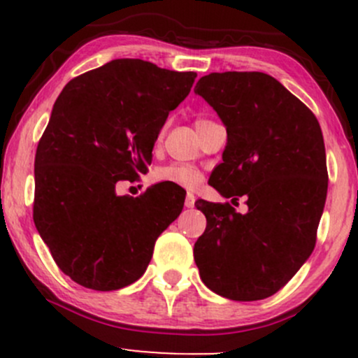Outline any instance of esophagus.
<instances>
[{
    "label": "esophagus",
    "instance_id": "34e87169",
    "mask_svg": "<svg viewBox=\"0 0 358 358\" xmlns=\"http://www.w3.org/2000/svg\"><path fill=\"white\" fill-rule=\"evenodd\" d=\"M185 207H187V208H193V207H195V195H192V193H188V195L185 196Z\"/></svg>",
    "mask_w": 358,
    "mask_h": 358
}]
</instances>
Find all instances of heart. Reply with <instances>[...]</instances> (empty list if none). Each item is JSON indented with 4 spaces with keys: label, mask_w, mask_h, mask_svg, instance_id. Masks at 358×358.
Listing matches in <instances>:
<instances>
[{
    "label": "heart",
    "mask_w": 358,
    "mask_h": 358,
    "mask_svg": "<svg viewBox=\"0 0 358 358\" xmlns=\"http://www.w3.org/2000/svg\"><path fill=\"white\" fill-rule=\"evenodd\" d=\"M208 119L199 117L195 121L196 129L203 126ZM153 178L156 183H170L176 185L182 188H196L203 182V173L199 168L192 165H185V163H171V165H165L156 168L153 171Z\"/></svg>",
    "instance_id": "1"
}]
</instances>
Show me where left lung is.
<instances>
[{"instance_id":"obj_1","label":"left lung","mask_w":358,"mask_h":358,"mask_svg":"<svg viewBox=\"0 0 358 358\" xmlns=\"http://www.w3.org/2000/svg\"><path fill=\"white\" fill-rule=\"evenodd\" d=\"M195 92L227 127L208 180L231 203L199 200L207 229L193 248L205 286L234 301H257L287 285L313 252L328 190L322 127L310 108L262 72H213Z\"/></svg>"}]
</instances>
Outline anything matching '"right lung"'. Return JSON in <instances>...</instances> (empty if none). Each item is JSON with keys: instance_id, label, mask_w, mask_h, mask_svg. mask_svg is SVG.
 Listing matches in <instances>:
<instances>
[{"instance_id": "right-lung-1", "label": "right lung", "mask_w": 358, "mask_h": 358, "mask_svg": "<svg viewBox=\"0 0 358 358\" xmlns=\"http://www.w3.org/2000/svg\"><path fill=\"white\" fill-rule=\"evenodd\" d=\"M195 77L117 59L72 79L57 97L36 146L34 222L77 285L114 291L138 281L156 239L182 212L185 196L171 185L136 199L116 195V187L146 173L159 129Z\"/></svg>"}]
</instances>
